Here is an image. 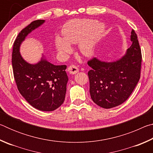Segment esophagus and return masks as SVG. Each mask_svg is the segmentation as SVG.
Instances as JSON below:
<instances>
[{
	"label": "esophagus",
	"instance_id": "1",
	"mask_svg": "<svg viewBox=\"0 0 153 153\" xmlns=\"http://www.w3.org/2000/svg\"><path fill=\"white\" fill-rule=\"evenodd\" d=\"M67 71H68V72L70 74H76L79 71V69L76 65H70L67 68Z\"/></svg>",
	"mask_w": 153,
	"mask_h": 153
}]
</instances>
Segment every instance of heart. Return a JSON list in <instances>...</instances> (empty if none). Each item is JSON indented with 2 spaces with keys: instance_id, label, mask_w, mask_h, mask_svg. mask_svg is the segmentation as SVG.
Masks as SVG:
<instances>
[{
  "instance_id": "b5f03b06",
  "label": "heart",
  "mask_w": 153,
  "mask_h": 153,
  "mask_svg": "<svg viewBox=\"0 0 153 153\" xmlns=\"http://www.w3.org/2000/svg\"><path fill=\"white\" fill-rule=\"evenodd\" d=\"M105 32V25L97 24V21L89 19H75L64 25L62 30L63 38L56 36L55 45L61 54H67L71 51L69 45L78 42V49L85 56L94 53L98 41Z\"/></svg>"
}]
</instances>
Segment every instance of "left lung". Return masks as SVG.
Here are the masks:
<instances>
[{
	"instance_id": "left-lung-1",
	"label": "left lung",
	"mask_w": 153,
	"mask_h": 153,
	"mask_svg": "<svg viewBox=\"0 0 153 153\" xmlns=\"http://www.w3.org/2000/svg\"><path fill=\"white\" fill-rule=\"evenodd\" d=\"M131 46L126 55L114 62L93 58L88 61L90 94L94 103L104 108L122 104L132 93L140 77L141 49L135 31L131 32Z\"/></svg>"
}]
</instances>
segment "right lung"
<instances>
[{
  "label": "right lung",
  "instance_id": "1",
  "mask_svg": "<svg viewBox=\"0 0 153 153\" xmlns=\"http://www.w3.org/2000/svg\"><path fill=\"white\" fill-rule=\"evenodd\" d=\"M45 22L33 21L19 33L13 48L12 65L17 89L22 97L38 110L53 111L65 100L68 82L67 66L55 65L44 56L38 63L30 64L19 53L20 45L25 37Z\"/></svg>",
  "mask_w": 153,
  "mask_h": 153
}]
</instances>
